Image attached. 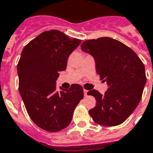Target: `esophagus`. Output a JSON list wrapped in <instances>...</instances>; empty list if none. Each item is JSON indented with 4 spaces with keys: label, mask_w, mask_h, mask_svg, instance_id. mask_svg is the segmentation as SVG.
Segmentation results:
<instances>
[{
    "label": "esophagus",
    "mask_w": 153,
    "mask_h": 153,
    "mask_svg": "<svg viewBox=\"0 0 153 153\" xmlns=\"http://www.w3.org/2000/svg\"><path fill=\"white\" fill-rule=\"evenodd\" d=\"M87 92H88V91H86V90H85V89H84V90H83L84 95H85V96L87 95Z\"/></svg>",
    "instance_id": "esophagus-1"
}]
</instances>
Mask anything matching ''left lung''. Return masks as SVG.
<instances>
[{"mask_svg": "<svg viewBox=\"0 0 153 153\" xmlns=\"http://www.w3.org/2000/svg\"><path fill=\"white\" fill-rule=\"evenodd\" d=\"M81 48L93 56L97 74L108 86L103 95L96 90L88 91L96 99L89 114L101 126L121 125L141 99L146 83L144 63L128 46L109 37L86 40Z\"/></svg>", "mask_w": 153, "mask_h": 153, "instance_id": "1", "label": "left lung"}]
</instances>
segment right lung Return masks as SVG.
<instances>
[{
	"label": "right lung",
	"instance_id": "obj_1",
	"mask_svg": "<svg viewBox=\"0 0 153 153\" xmlns=\"http://www.w3.org/2000/svg\"><path fill=\"white\" fill-rule=\"evenodd\" d=\"M81 43L58 30L46 31L24 48L17 64L19 92L26 110L37 126L58 132L69 126L73 113L83 98V89L72 84L56 91L59 72L67 68V59Z\"/></svg>",
	"mask_w": 153,
	"mask_h": 153
}]
</instances>
